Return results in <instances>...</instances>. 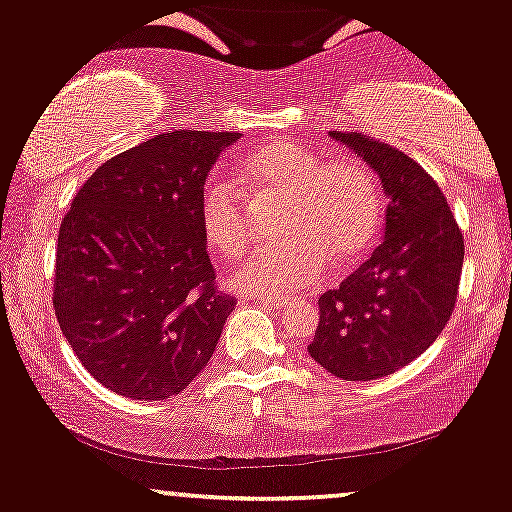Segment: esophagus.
Here are the masks:
<instances>
[{"label": "esophagus", "mask_w": 512, "mask_h": 512, "mask_svg": "<svg viewBox=\"0 0 512 512\" xmlns=\"http://www.w3.org/2000/svg\"><path fill=\"white\" fill-rule=\"evenodd\" d=\"M257 303L267 305V307H274V310H286V300L283 298H274V295H255Z\"/></svg>", "instance_id": "34e87169"}]
</instances>
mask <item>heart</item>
Listing matches in <instances>:
<instances>
[{"instance_id":"heart-1","label":"heart","mask_w":512,"mask_h":512,"mask_svg":"<svg viewBox=\"0 0 512 512\" xmlns=\"http://www.w3.org/2000/svg\"><path fill=\"white\" fill-rule=\"evenodd\" d=\"M252 209L276 207L272 236L233 272V286L260 295H293L315 286L334 264L353 267L377 243L384 205L377 178L360 159L322 157L295 140H269L238 162ZM200 229L221 257H243L255 240L250 209L224 178H207L197 202Z\"/></svg>"}]
</instances>
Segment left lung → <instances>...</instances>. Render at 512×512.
<instances>
[{"instance_id":"1","label":"left lung","mask_w":512,"mask_h":512,"mask_svg":"<svg viewBox=\"0 0 512 512\" xmlns=\"http://www.w3.org/2000/svg\"><path fill=\"white\" fill-rule=\"evenodd\" d=\"M331 138L360 155L389 197L384 243L319 298L307 353L346 381L398 372L439 338L453 315L465 243L441 188L415 159L353 131Z\"/></svg>"}]
</instances>
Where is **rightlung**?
Returning a JSON list of instances; mask_svg holds the SVG:
<instances>
[{
	"mask_svg": "<svg viewBox=\"0 0 512 512\" xmlns=\"http://www.w3.org/2000/svg\"><path fill=\"white\" fill-rule=\"evenodd\" d=\"M238 135H155L107 159L61 221L54 315L80 365L119 396L181 393L236 310L214 286L197 202Z\"/></svg>",
	"mask_w": 512,
	"mask_h": 512,
	"instance_id": "1",
	"label": "right lung"
}]
</instances>
